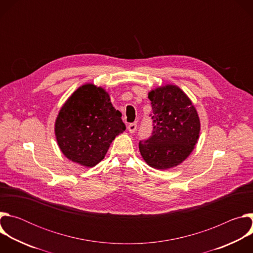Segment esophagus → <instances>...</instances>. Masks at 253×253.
Instances as JSON below:
<instances>
[{
	"instance_id": "34e87169",
	"label": "esophagus",
	"mask_w": 253,
	"mask_h": 253,
	"mask_svg": "<svg viewBox=\"0 0 253 253\" xmlns=\"http://www.w3.org/2000/svg\"><path fill=\"white\" fill-rule=\"evenodd\" d=\"M128 130L130 133H134L137 130V124L136 123H131L128 125Z\"/></svg>"
}]
</instances>
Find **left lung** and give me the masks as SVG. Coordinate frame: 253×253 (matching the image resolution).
<instances>
[{
    "instance_id": "1",
    "label": "left lung",
    "mask_w": 253,
    "mask_h": 253,
    "mask_svg": "<svg viewBox=\"0 0 253 253\" xmlns=\"http://www.w3.org/2000/svg\"><path fill=\"white\" fill-rule=\"evenodd\" d=\"M148 98L153 110L152 133L139 142V150L151 167L171 168L193 150L199 137V117L189 98L176 86L157 88Z\"/></svg>"
}]
</instances>
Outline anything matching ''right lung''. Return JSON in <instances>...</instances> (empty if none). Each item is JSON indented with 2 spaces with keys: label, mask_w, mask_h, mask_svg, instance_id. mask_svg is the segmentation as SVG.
I'll return each instance as SVG.
<instances>
[{
  "label": "right lung",
  "mask_w": 253,
  "mask_h": 253,
  "mask_svg": "<svg viewBox=\"0 0 253 253\" xmlns=\"http://www.w3.org/2000/svg\"><path fill=\"white\" fill-rule=\"evenodd\" d=\"M102 88L80 87L61 108L55 133L63 154L86 167L98 164L126 127Z\"/></svg>",
  "instance_id": "right-lung-1"
}]
</instances>
